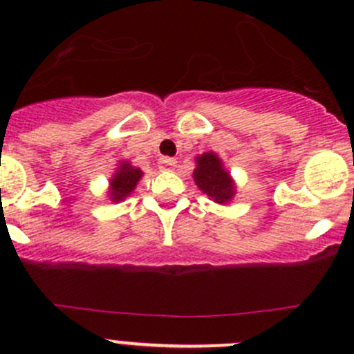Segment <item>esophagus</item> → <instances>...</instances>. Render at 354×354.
<instances>
[{
	"label": "esophagus",
	"instance_id": "34e87169",
	"mask_svg": "<svg viewBox=\"0 0 354 354\" xmlns=\"http://www.w3.org/2000/svg\"><path fill=\"white\" fill-rule=\"evenodd\" d=\"M160 166H162V167H174V166H176V159H174V157H164V159L160 160Z\"/></svg>",
	"mask_w": 354,
	"mask_h": 354
}]
</instances>
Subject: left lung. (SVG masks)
Returning a JSON list of instances; mask_svg holds the SVG:
<instances>
[{"instance_id":"obj_1","label":"left lung","mask_w":354,"mask_h":354,"mask_svg":"<svg viewBox=\"0 0 354 354\" xmlns=\"http://www.w3.org/2000/svg\"><path fill=\"white\" fill-rule=\"evenodd\" d=\"M194 181L203 195L221 205H227L236 195V183L216 152L195 157Z\"/></svg>"}]
</instances>
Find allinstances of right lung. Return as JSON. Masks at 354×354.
<instances>
[{
	"label": "right lung",
	"mask_w": 354,
	"mask_h": 354,
	"mask_svg": "<svg viewBox=\"0 0 354 354\" xmlns=\"http://www.w3.org/2000/svg\"><path fill=\"white\" fill-rule=\"evenodd\" d=\"M142 176H144V173H142L140 167L131 166L130 160H121L109 180L108 198L114 203L123 202L124 198L133 194Z\"/></svg>",
	"instance_id": "1"
}]
</instances>
